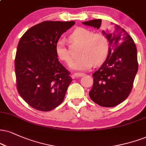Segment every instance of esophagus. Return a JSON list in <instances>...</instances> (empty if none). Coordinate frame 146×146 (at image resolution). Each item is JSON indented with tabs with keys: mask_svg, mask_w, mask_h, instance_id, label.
Masks as SVG:
<instances>
[{
	"mask_svg": "<svg viewBox=\"0 0 146 146\" xmlns=\"http://www.w3.org/2000/svg\"><path fill=\"white\" fill-rule=\"evenodd\" d=\"M84 75L85 74L83 73H75L74 74H73V76L75 77V78H81V77L84 76Z\"/></svg>",
	"mask_w": 146,
	"mask_h": 146,
	"instance_id": "34e87169",
	"label": "esophagus"
}]
</instances>
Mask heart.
<instances>
[{
  "label": "heart",
  "mask_w": 146,
  "mask_h": 146,
  "mask_svg": "<svg viewBox=\"0 0 146 146\" xmlns=\"http://www.w3.org/2000/svg\"><path fill=\"white\" fill-rule=\"evenodd\" d=\"M71 43L80 45V57L71 64L72 69L84 71L92 67L93 64H99L106 59L110 50V42L107 36L101 33H93L90 30L79 27L71 33ZM57 57L66 63H70L71 57L66 47L64 39L60 38L55 44Z\"/></svg>",
  "instance_id": "b5f03b06"
}]
</instances>
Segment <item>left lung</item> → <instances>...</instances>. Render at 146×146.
<instances>
[{"instance_id":"1","label":"left lung","mask_w":146,"mask_h":146,"mask_svg":"<svg viewBox=\"0 0 146 146\" xmlns=\"http://www.w3.org/2000/svg\"><path fill=\"white\" fill-rule=\"evenodd\" d=\"M101 20L82 22L84 25L99 29ZM110 42L108 57L92 74L93 86L89 92L94 103L112 108L123 102L129 95L138 70L137 47L130 35L115 24L113 30L102 31Z\"/></svg>"}]
</instances>
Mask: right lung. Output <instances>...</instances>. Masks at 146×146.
I'll list each match as a JSON object with an SVG mask.
<instances>
[{
    "instance_id": "add662e5",
    "label": "right lung",
    "mask_w": 146,
    "mask_h": 146,
    "mask_svg": "<svg viewBox=\"0 0 146 146\" xmlns=\"http://www.w3.org/2000/svg\"><path fill=\"white\" fill-rule=\"evenodd\" d=\"M75 24L45 21L29 29L19 41L15 59L17 91L35 110L51 111L64 100L72 79L59 62L55 44Z\"/></svg>"
}]
</instances>
